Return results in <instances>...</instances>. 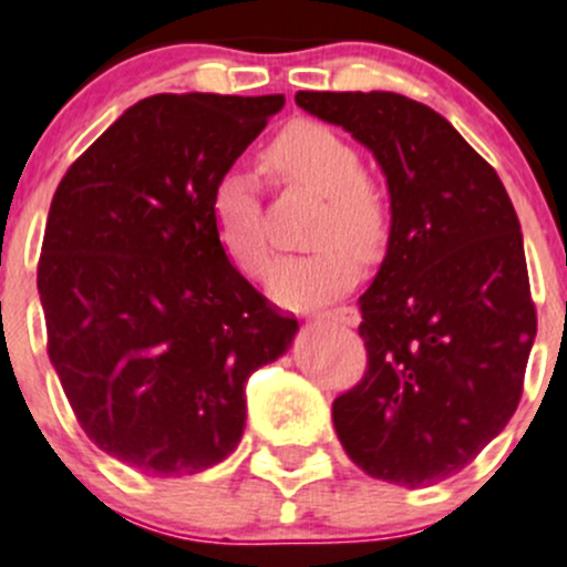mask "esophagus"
I'll use <instances>...</instances> for the list:
<instances>
[{"instance_id": "1", "label": "esophagus", "mask_w": 567, "mask_h": 567, "mask_svg": "<svg viewBox=\"0 0 567 567\" xmlns=\"http://www.w3.org/2000/svg\"><path fill=\"white\" fill-rule=\"evenodd\" d=\"M317 320L322 322H337V326H348V328H355L359 326L361 315L359 309H353V306H339V309H331V311H322Z\"/></svg>"}]
</instances>
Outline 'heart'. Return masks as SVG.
Returning a JSON list of instances; mask_svg holds the SVG:
<instances>
[{"instance_id":"b5f03b06","label":"heart","mask_w":567,"mask_h":567,"mask_svg":"<svg viewBox=\"0 0 567 567\" xmlns=\"http://www.w3.org/2000/svg\"><path fill=\"white\" fill-rule=\"evenodd\" d=\"M269 172L287 186L322 194L311 228V252L284 256L267 275V292L284 309H315L348 292L359 278V256H379L386 241V206L364 181L361 155L320 122H298L267 147ZM212 225L219 247L239 272L258 278L267 267L261 192L247 172L228 169L212 192Z\"/></svg>"}]
</instances>
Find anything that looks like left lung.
Listing matches in <instances>:
<instances>
[{"label": "left lung", "instance_id": "1", "mask_svg": "<svg viewBox=\"0 0 567 567\" xmlns=\"http://www.w3.org/2000/svg\"><path fill=\"white\" fill-rule=\"evenodd\" d=\"M348 131L390 188V241L359 298L368 373L333 401L344 454L425 487L471 465L523 392L537 315L512 199L449 118L392 91H298Z\"/></svg>", "mask_w": 567, "mask_h": 567}]
</instances>
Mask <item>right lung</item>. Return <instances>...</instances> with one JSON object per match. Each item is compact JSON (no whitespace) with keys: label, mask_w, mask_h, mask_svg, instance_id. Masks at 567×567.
Returning <instances> with one entry per match:
<instances>
[{"label":"right lung","mask_w":567,"mask_h":567,"mask_svg":"<svg viewBox=\"0 0 567 567\" xmlns=\"http://www.w3.org/2000/svg\"><path fill=\"white\" fill-rule=\"evenodd\" d=\"M284 94H155L69 166L38 261L47 350L96 449L147 476H192L236 451L247 379L298 320L241 278L212 192Z\"/></svg>","instance_id":"right-lung-1"}]
</instances>
